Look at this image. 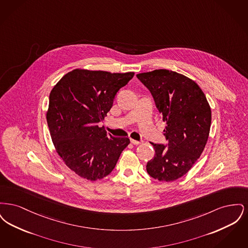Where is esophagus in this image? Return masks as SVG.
Returning <instances> with one entry per match:
<instances>
[{"label": "esophagus", "mask_w": 248, "mask_h": 248, "mask_svg": "<svg viewBox=\"0 0 248 248\" xmlns=\"http://www.w3.org/2000/svg\"><path fill=\"white\" fill-rule=\"evenodd\" d=\"M131 143H132L133 145H139V144H140V142L138 141V140H131Z\"/></svg>", "instance_id": "obj_1"}]
</instances>
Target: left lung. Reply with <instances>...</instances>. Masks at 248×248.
<instances>
[{
	"instance_id": "obj_1",
	"label": "left lung",
	"mask_w": 248,
	"mask_h": 248,
	"mask_svg": "<svg viewBox=\"0 0 248 248\" xmlns=\"http://www.w3.org/2000/svg\"><path fill=\"white\" fill-rule=\"evenodd\" d=\"M153 94L165 123L167 144H151L154 159L148 174L159 181H174L184 176L202 153L211 125V108L199 85L188 77L168 70L137 74Z\"/></svg>"
}]
</instances>
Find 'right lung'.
Instances as JSON below:
<instances>
[{"label":"right lung","mask_w":248,"mask_h":248,"mask_svg":"<svg viewBox=\"0 0 248 248\" xmlns=\"http://www.w3.org/2000/svg\"><path fill=\"white\" fill-rule=\"evenodd\" d=\"M134 74L76 69L52 89L46 113L51 139L61 159L78 176L91 181L106 177L128 146V138L108 135L98 123Z\"/></svg>","instance_id":"obj_1"}]
</instances>
